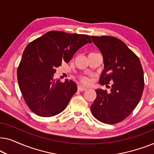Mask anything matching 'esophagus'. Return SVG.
Wrapping results in <instances>:
<instances>
[{"label":"esophagus","instance_id":"obj_1","mask_svg":"<svg viewBox=\"0 0 154 154\" xmlns=\"http://www.w3.org/2000/svg\"><path fill=\"white\" fill-rule=\"evenodd\" d=\"M86 90H87V88H85L81 85H78V90L79 91H85Z\"/></svg>","mask_w":154,"mask_h":154}]
</instances>
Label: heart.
I'll use <instances>...</instances> for the list:
<instances>
[{
    "instance_id": "heart-1",
    "label": "heart",
    "mask_w": 154,
    "mask_h": 154,
    "mask_svg": "<svg viewBox=\"0 0 154 154\" xmlns=\"http://www.w3.org/2000/svg\"><path fill=\"white\" fill-rule=\"evenodd\" d=\"M80 80H81V81L84 84H88L90 83V79L86 76H81L80 78Z\"/></svg>"
}]
</instances>
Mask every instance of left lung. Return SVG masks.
<instances>
[{
  "mask_svg": "<svg viewBox=\"0 0 154 154\" xmlns=\"http://www.w3.org/2000/svg\"><path fill=\"white\" fill-rule=\"evenodd\" d=\"M91 38L104 61L99 83L112 85L109 92L95 90L97 97L90 109L98 121L116 124L126 119L140 102L144 86L143 69L138 57L121 40L112 36Z\"/></svg>",
  "mask_w": 154,
  "mask_h": 154,
  "instance_id": "8db88e82",
  "label": "left lung"
}]
</instances>
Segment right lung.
<instances>
[{
    "label": "right lung",
    "instance_id": "1",
    "mask_svg": "<svg viewBox=\"0 0 154 154\" xmlns=\"http://www.w3.org/2000/svg\"><path fill=\"white\" fill-rule=\"evenodd\" d=\"M89 35L52 31L26 46L17 69L20 91L29 109L39 116L62 112L77 91L71 80L54 79L56 69L69 63L82 46L91 43Z\"/></svg>",
    "mask_w": 154,
    "mask_h": 154
}]
</instances>
